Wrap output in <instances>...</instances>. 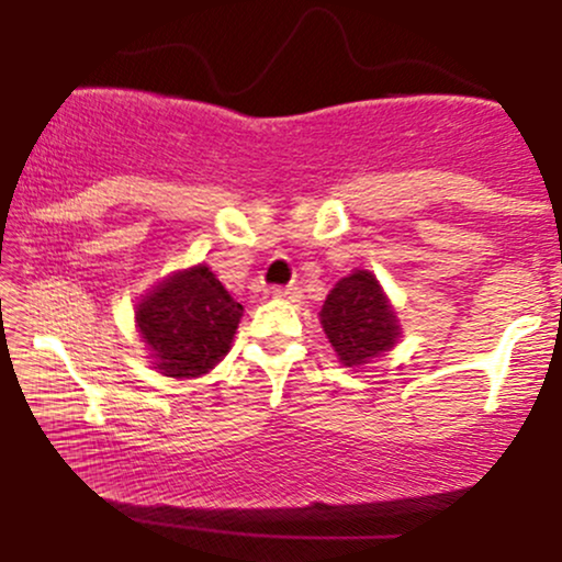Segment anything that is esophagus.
Listing matches in <instances>:
<instances>
[{
    "instance_id": "obj_1",
    "label": "esophagus",
    "mask_w": 562,
    "mask_h": 562,
    "mask_svg": "<svg viewBox=\"0 0 562 562\" xmlns=\"http://www.w3.org/2000/svg\"><path fill=\"white\" fill-rule=\"evenodd\" d=\"M274 299H285V301H299L301 299V290L288 285V288H272Z\"/></svg>"
}]
</instances>
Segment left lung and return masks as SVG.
Masks as SVG:
<instances>
[{"label": "left lung", "mask_w": 562, "mask_h": 562, "mask_svg": "<svg viewBox=\"0 0 562 562\" xmlns=\"http://www.w3.org/2000/svg\"><path fill=\"white\" fill-rule=\"evenodd\" d=\"M319 322L344 367L370 364L402 338L396 312L367 269L338 280L322 306Z\"/></svg>", "instance_id": "8db88e82"}]
</instances>
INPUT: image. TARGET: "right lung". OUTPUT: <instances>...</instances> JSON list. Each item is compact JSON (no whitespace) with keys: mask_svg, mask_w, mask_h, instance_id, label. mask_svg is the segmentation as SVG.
I'll use <instances>...</instances> for the list:
<instances>
[{"mask_svg":"<svg viewBox=\"0 0 562 562\" xmlns=\"http://www.w3.org/2000/svg\"><path fill=\"white\" fill-rule=\"evenodd\" d=\"M243 306L205 263L173 272L137 303L139 335L166 378H198L227 357Z\"/></svg>","mask_w":562,"mask_h":562,"instance_id":"1","label":"right lung"}]
</instances>
